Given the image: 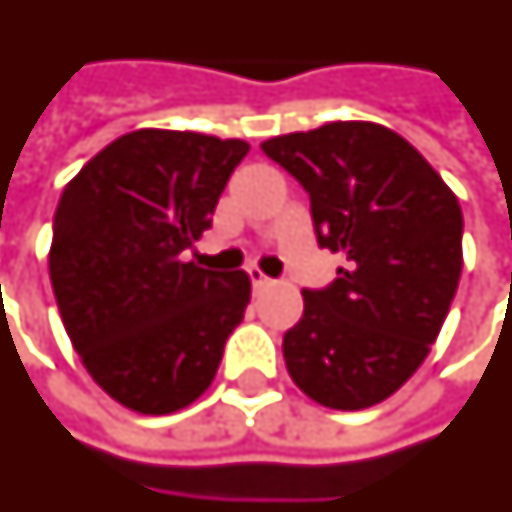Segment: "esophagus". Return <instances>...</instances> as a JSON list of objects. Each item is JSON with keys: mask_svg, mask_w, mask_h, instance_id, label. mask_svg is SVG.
Listing matches in <instances>:
<instances>
[{"mask_svg": "<svg viewBox=\"0 0 512 512\" xmlns=\"http://www.w3.org/2000/svg\"><path fill=\"white\" fill-rule=\"evenodd\" d=\"M248 275H251V281H253V289H264V286H270V278H267V275H264V272L261 270H256V267H251V270H248Z\"/></svg>", "mask_w": 512, "mask_h": 512, "instance_id": "obj_1", "label": "esophagus"}]
</instances>
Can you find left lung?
<instances>
[{"instance_id": "obj_1", "label": "left lung", "mask_w": 512, "mask_h": 512, "mask_svg": "<svg viewBox=\"0 0 512 512\" xmlns=\"http://www.w3.org/2000/svg\"><path fill=\"white\" fill-rule=\"evenodd\" d=\"M311 196L319 245L346 256L330 289H302L283 335L289 376L316 404L357 412L401 390L455 297L464 215L434 166L376 122H327L264 141Z\"/></svg>"}]
</instances>
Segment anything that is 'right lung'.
<instances>
[{
	"label": "right lung",
	"instance_id": "add662e5",
	"mask_svg": "<svg viewBox=\"0 0 512 512\" xmlns=\"http://www.w3.org/2000/svg\"><path fill=\"white\" fill-rule=\"evenodd\" d=\"M240 138L141 128L100 149L62 190L48 275L87 374L138 414L207 393L251 302L248 272L182 261L210 229Z\"/></svg>",
	"mask_w": 512,
	"mask_h": 512
}]
</instances>
